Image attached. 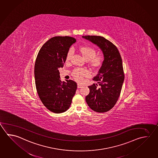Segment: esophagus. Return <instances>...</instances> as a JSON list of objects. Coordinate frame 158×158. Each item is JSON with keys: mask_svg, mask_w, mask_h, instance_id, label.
<instances>
[{"mask_svg": "<svg viewBox=\"0 0 158 158\" xmlns=\"http://www.w3.org/2000/svg\"><path fill=\"white\" fill-rule=\"evenodd\" d=\"M81 86H82V85H81V84H77V88H81Z\"/></svg>", "mask_w": 158, "mask_h": 158, "instance_id": "obj_1", "label": "esophagus"}]
</instances>
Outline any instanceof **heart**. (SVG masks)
Masks as SVG:
<instances>
[{
    "label": "heart",
    "mask_w": 158,
    "mask_h": 158,
    "mask_svg": "<svg viewBox=\"0 0 158 158\" xmlns=\"http://www.w3.org/2000/svg\"><path fill=\"white\" fill-rule=\"evenodd\" d=\"M79 51L81 54L83 55L84 58L87 60H90V63L93 65L98 66L101 64L103 56L102 55H95L96 50L94 48L89 46H83L79 48ZM73 54V51L72 49H70L66 55V60H69L72 58ZM89 70L85 69H76L74 71L73 75L77 81H81L83 80V77H85L89 74Z\"/></svg>",
    "instance_id": "obj_1"
}]
</instances>
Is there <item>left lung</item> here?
<instances>
[{"label":"left lung","mask_w":158,"mask_h":158,"mask_svg":"<svg viewBox=\"0 0 158 158\" xmlns=\"http://www.w3.org/2000/svg\"><path fill=\"white\" fill-rule=\"evenodd\" d=\"M82 37L98 46L104 56L102 66L93 79L97 84L88 86L90 92L85 100L93 110L99 113L106 112L114 106L122 89L125 78L122 59L116 46L103 37ZM98 83L99 88H97Z\"/></svg>","instance_id":"1"}]
</instances>
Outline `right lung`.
<instances>
[{"mask_svg": "<svg viewBox=\"0 0 158 158\" xmlns=\"http://www.w3.org/2000/svg\"><path fill=\"white\" fill-rule=\"evenodd\" d=\"M76 39L55 36L46 42L39 51L35 65L36 89L42 103L55 113L68 110L77 84L72 80L61 81L58 69L63 68L69 48Z\"/></svg>", "mask_w": 158, "mask_h": 158, "instance_id": "1", "label": "right lung"}]
</instances>
